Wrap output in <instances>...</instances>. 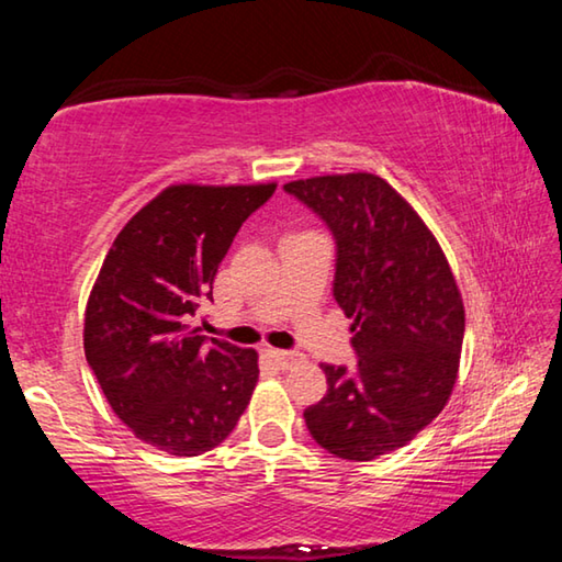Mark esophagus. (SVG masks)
Returning a JSON list of instances; mask_svg holds the SVG:
<instances>
[{
    "mask_svg": "<svg viewBox=\"0 0 562 562\" xmlns=\"http://www.w3.org/2000/svg\"><path fill=\"white\" fill-rule=\"evenodd\" d=\"M272 359L278 361L282 369H292L294 364L304 361V355H300V351H290V349H272Z\"/></svg>",
    "mask_w": 562,
    "mask_h": 562,
    "instance_id": "esophagus-1",
    "label": "esophagus"
}]
</instances>
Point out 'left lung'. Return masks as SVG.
Returning a JSON list of instances; mask_svg holds the SVG:
<instances>
[{
  "mask_svg": "<svg viewBox=\"0 0 562 562\" xmlns=\"http://www.w3.org/2000/svg\"><path fill=\"white\" fill-rule=\"evenodd\" d=\"M337 240L335 300L351 317L357 369L319 364L322 402L304 408L322 449L372 461L406 446L449 402L463 345V300L439 240L374 173L284 183Z\"/></svg>",
  "mask_w": 562,
  "mask_h": 562,
  "instance_id": "obj_1",
  "label": "left lung"
}]
</instances>
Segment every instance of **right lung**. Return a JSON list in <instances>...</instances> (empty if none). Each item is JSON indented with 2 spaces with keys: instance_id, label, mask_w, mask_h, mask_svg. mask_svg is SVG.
Instances as JSON below:
<instances>
[{
  "instance_id": "add662e5",
  "label": "right lung",
  "mask_w": 562,
  "mask_h": 562,
  "mask_svg": "<svg viewBox=\"0 0 562 562\" xmlns=\"http://www.w3.org/2000/svg\"><path fill=\"white\" fill-rule=\"evenodd\" d=\"M278 183H176L123 225L93 282L83 351L109 404L170 456L215 449L258 384V351L193 327L233 237Z\"/></svg>"
}]
</instances>
